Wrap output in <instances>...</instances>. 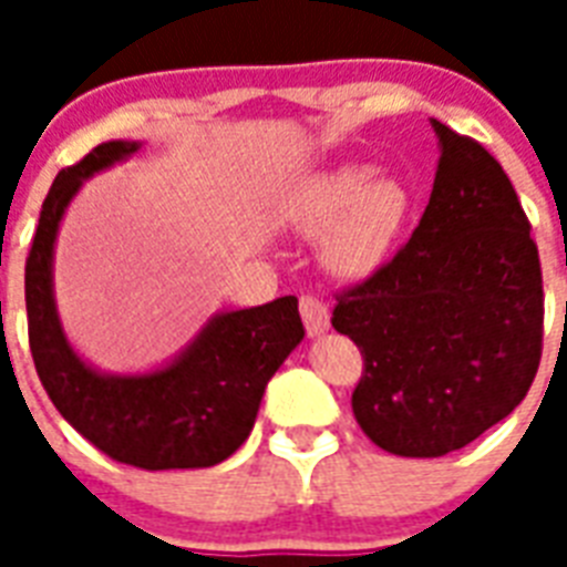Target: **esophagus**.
<instances>
[{"label": "esophagus", "instance_id": "1", "mask_svg": "<svg viewBox=\"0 0 567 567\" xmlns=\"http://www.w3.org/2000/svg\"><path fill=\"white\" fill-rule=\"evenodd\" d=\"M300 315L309 336H320V332H327L329 329V306L323 302V297H318V293H302Z\"/></svg>", "mask_w": 567, "mask_h": 567}]
</instances>
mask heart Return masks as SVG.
I'll use <instances>...</instances> for the list:
<instances>
[{
	"mask_svg": "<svg viewBox=\"0 0 567 567\" xmlns=\"http://www.w3.org/2000/svg\"><path fill=\"white\" fill-rule=\"evenodd\" d=\"M412 196L394 176H373L364 164H341L302 185L291 220L306 235H323V261L338 276L377 270L400 238Z\"/></svg>",
	"mask_w": 567,
	"mask_h": 567,
	"instance_id": "heart-1",
	"label": "heart"
}]
</instances>
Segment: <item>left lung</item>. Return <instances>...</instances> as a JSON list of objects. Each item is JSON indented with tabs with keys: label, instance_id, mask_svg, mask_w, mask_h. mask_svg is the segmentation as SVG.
<instances>
[{
	"label": "left lung",
	"instance_id": "8db88e82",
	"mask_svg": "<svg viewBox=\"0 0 567 567\" xmlns=\"http://www.w3.org/2000/svg\"><path fill=\"white\" fill-rule=\"evenodd\" d=\"M432 126L441 158L417 229L332 309L362 353L355 421L412 458L501 423L527 396L545 336L542 261L509 176L480 141Z\"/></svg>",
	"mask_w": 567,
	"mask_h": 567
}]
</instances>
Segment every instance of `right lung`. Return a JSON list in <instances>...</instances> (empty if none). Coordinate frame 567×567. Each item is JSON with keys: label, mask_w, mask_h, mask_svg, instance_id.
I'll return each instance as SVG.
<instances>
[{"label": "right lung", "mask_w": 567, "mask_h": 567, "mask_svg": "<svg viewBox=\"0 0 567 567\" xmlns=\"http://www.w3.org/2000/svg\"><path fill=\"white\" fill-rule=\"evenodd\" d=\"M132 141L93 146L58 173L25 258V311L34 371L75 432L123 465L144 471L212 467L247 441L279 364L302 341L297 297L214 318L179 362L150 377H102L70 350L52 300V244L84 176L126 158Z\"/></svg>", "instance_id": "1"}]
</instances>
